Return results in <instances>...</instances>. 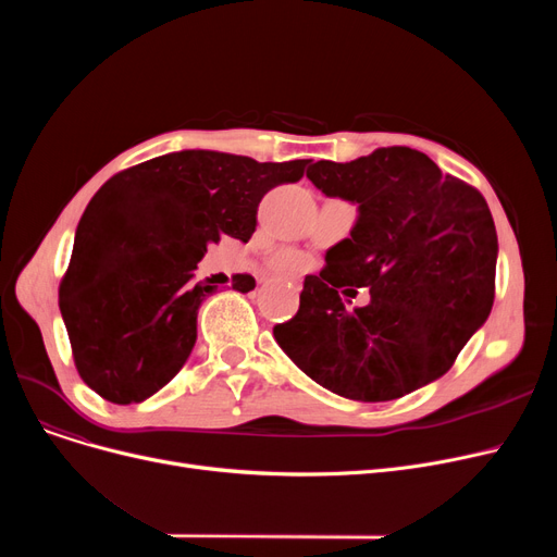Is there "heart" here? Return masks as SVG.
I'll return each instance as SVG.
<instances>
[{"instance_id": "obj_1", "label": "heart", "mask_w": 557, "mask_h": 557, "mask_svg": "<svg viewBox=\"0 0 557 557\" xmlns=\"http://www.w3.org/2000/svg\"><path fill=\"white\" fill-rule=\"evenodd\" d=\"M275 267L284 273H296L302 267V257L294 250H280L275 252Z\"/></svg>"}]
</instances>
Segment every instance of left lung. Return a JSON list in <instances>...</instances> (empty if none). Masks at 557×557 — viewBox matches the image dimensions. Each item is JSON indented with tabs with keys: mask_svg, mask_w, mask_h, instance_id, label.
Instances as JSON below:
<instances>
[{
	"mask_svg": "<svg viewBox=\"0 0 557 557\" xmlns=\"http://www.w3.org/2000/svg\"><path fill=\"white\" fill-rule=\"evenodd\" d=\"M307 178L359 205L349 237L307 275L300 309L277 345L323 388L386 401L445 374L494 302L496 227L479 189L408 146L352 162L320 160ZM371 290L349 312L339 298Z\"/></svg>",
	"mask_w": 557,
	"mask_h": 557,
	"instance_id": "obj_1",
	"label": "left lung"
}]
</instances>
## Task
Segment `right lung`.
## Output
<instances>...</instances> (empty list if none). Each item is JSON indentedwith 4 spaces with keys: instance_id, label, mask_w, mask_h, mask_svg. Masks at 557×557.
<instances>
[{
    "instance_id": "right-lung-1",
    "label": "right lung",
    "mask_w": 557,
    "mask_h": 557,
    "mask_svg": "<svg viewBox=\"0 0 557 557\" xmlns=\"http://www.w3.org/2000/svg\"><path fill=\"white\" fill-rule=\"evenodd\" d=\"M309 160L257 162L178 151L131 166L95 194L74 237L61 313L83 382L112 404H139L181 372L196 343V282L210 244L248 242L263 194L298 183ZM232 288H255L234 275Z\"/></svg>"
}]
</instances>
